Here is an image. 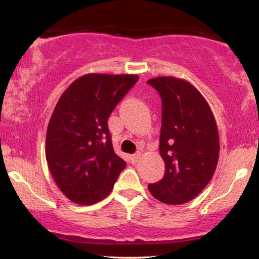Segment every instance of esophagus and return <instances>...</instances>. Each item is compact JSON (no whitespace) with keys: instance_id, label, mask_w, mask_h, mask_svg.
<instances>
[{"instance_id":"esophagus-1","label":"esophagus","mask_w":259,"mask_h":259,"mask_svg":"<svg viewBox=\"0 0 259 259\" xmlns=\"http://www.w3.org/2000/svg\"><path fill=\"white\" fill-rule=\"evenodd\" d=\"M140 157H141V154H140V153L130 154V156H129V159H130V162L133 163V164H135V163L138 162V160L140 159Z\"/></svg>"}]
</instances>
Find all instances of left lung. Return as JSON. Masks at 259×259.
Wrapping results in <instances>:
<instances>
[{
    "label": "left lung",
    "instance_id": "left-lung-1",
    "mask_svg": "<svg viewBox=\"0 0 259 259\" xmlns=\"http://www.w3.org/2000/svg\"><path fill=\"white\" fill-rule=\"evenodd\" d=\"M162 99L159 153L163 179L148 185L153 197L167 204L195 198L214 174L219 134L207 101L190 82L174 76L147 80Z\"/></svg>",
    "mask_w": 259,
    "mask_h": 259
}]
</instances>
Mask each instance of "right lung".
Returning a JSON list of instances; mask_svg holds the SVG:
<instances>
[{
	"mask_svg": "<svg viewBox=\"0 0 259 259\" xmlns=\"http://www.w3.org/2000/svg\"><path fill=\"white\" fill-rule=\"evenodd\" d=\"M138 80L130 74H86L58 100L47 127L46 159L59 190L74 203L103 200L125 168L107 121Z\"/></svg>",
	"mask_w": 259,
	"mask_h": 259,
	"instance_id": "obj_1",
	"label": "right lung"
}]
</instances>
